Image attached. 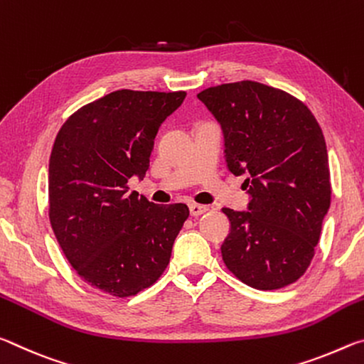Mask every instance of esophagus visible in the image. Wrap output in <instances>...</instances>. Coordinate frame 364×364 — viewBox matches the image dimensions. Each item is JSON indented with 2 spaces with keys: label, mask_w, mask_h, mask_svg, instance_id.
Returning <instances> with one entry per match:
<instances>
[{
  "label": "esophagus",
  "mask_w": 364,
  "mask_h": 364,
  "mask_svg": "<svg viewBox=\"0 0 364 364\" xmlns=\"http://www.w3.org/2000/svg\"><path fill=\"white\" fill-rule=\"evenodd\" d=\"M208 210L207 205H200V204H189V213L191 217H199V215L205 213Z\"/></svg>",
  "instance_id": "obj_1"
}]
</instances>
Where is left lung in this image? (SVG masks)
Masks as SVG:
<instances>
[{"label":"left lung","instance_id":"8db88e82","mask_svg":"<svg viewBox=\"0 0 364 364\" xmlns=\"http://www.w3.org/2000/svg\"><path fill=\"white\" fill-rule=\"evenodd\" d=\"M197 97L220 123L232 175H245L247 212L223 208L228 269L244 284L273 291L297 281L315 255L331 205L326 141L304 102L273 86L225 83Z\"/></svg>","mask_w":364,"mask_h":364}]
</instances>
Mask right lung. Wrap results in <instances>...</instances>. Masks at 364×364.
Returning <instances> with one entry per match:
<instances>
[{
  "instance_id": "add662e5",
  "label": "right lung",
  "mask_w": 364,
  "mask_h": 364,
  "mask_svg": "<svg viewBox=\"0 0 364 364\" xmlns=\"http://www.w3.org/2000/svg\"><path fill=\"white\" fill-rule=\"evenodd\" d=\"M186 93L119 90L72 114L49 157V221L67 260L100 291L128 297L152 286L189 217L184 204H152L143 180L154 139Z\"/></svg>"
}]
</instances>
